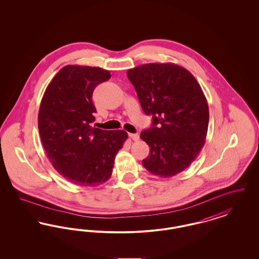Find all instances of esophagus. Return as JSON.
<instances>
[{
    "mask_svg": "<svg viewBox=\"0 0 259 259\" xmlns=\"http://www.w3.org/2000/svg\"><path fill=\"white\" fill-rule=\"evenodd\" d=\"M129 138H130V139H132L133 141H138L140 137H139L138 134H129Z\"/></svg>",
    "mask_w": 259,
    "mask_h": 259,
    "instance_id": "34e87169",
    "label": "esophagus"
}]
</instances>
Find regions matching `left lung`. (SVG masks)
Returning <instances> with one entry per match:
<instances>
[{
    "label": "left lung",
    "mask_w": 259,
    "mask_h": 259,
    "mask_svg": "<svg viewBox=\"0 0 259 259\" xmlns=\"http://www.w3.org/2000/svg\"><path fill=\"white\" fill-rule=\"evenodd\" d=\"M142 109L152 116L141 133L149 147L143 160L148 172L168 178L183 172L197 157L208 132L209 107L196 78L185 68L150 63L127 71Z\"/></svg>",
    "instance_id": "left-lung-1"
}]
</instances>
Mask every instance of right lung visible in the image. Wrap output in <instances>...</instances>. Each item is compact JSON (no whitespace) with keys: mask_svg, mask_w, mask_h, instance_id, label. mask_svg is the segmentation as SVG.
Instances as JSON below:
<instances>
[{"mask_svg":"<svg viewBox=\"0 0 259 259\" xmlns=\"http://www.w3.org/2000/svg\"><path fill=\"white\" fill-rule=\"evenodd\" d=\"M111 78L97 67L68 65L55 74L42 96L37 126L52 166L67 181L98 186L111 178L114 158L128 138L123 130L93 128L95 87Z\"/></svg>","mask_w":259,"mask_h":259,"instance_id":"obj_1","label":"right lung"}]
</instances>
